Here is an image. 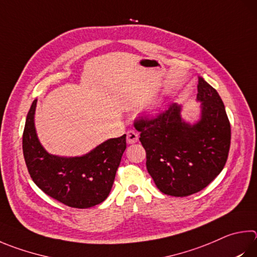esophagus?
Instances as JSON below:
<instances>
[{
    "instance_id": "34e87169",
    "label": "esophagus",
    "mask_w": 257,
    "mask_h": 257,
    "mask_svg": "<svg viewBox=\"0 0 257 257\" xmlns=\"http://www.w3.org/2000/svg\"><path fill=\"white\" fill-rule=\"evenodd\" d=\"M138 134L135 132V130H129L127 133V143L128 144H135L138 142Z\"/></svg>"
}]
</instances>
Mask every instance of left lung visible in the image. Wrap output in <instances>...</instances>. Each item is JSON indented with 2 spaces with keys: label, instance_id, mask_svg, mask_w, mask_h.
Wrapping results in <instances>:
<instances>
[{
  "label": "left lung",
  "instance_id": "left-lung-1",
  "mask_svg": "<svg viewBox=\"0 0 257 257\" xmlns=\"http://www.w3.org/2000/svg\"><path fill=\"white\" fill-rule=\"evenodd\" d=\"M201 119L190 124L181 105L172 103L154 118L135 120L146 151L148 173L161 192L188 197L208 186L225 166L230 147V123L218 92L199 77Z\"/></svg>",
  "mask_w": 257,
  "mask_h": 257
}]
</instances>
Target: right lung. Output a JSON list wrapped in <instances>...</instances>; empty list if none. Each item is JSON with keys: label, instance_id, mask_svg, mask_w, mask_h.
Segmentation results:
<instances>
[{"label": "right lung", "instance_id": "1", "mask_svg": "<svg viewBox=\"0 0 257 257\" xmlns=\"http://www.w3.org/2000/svg\"><path fill=\"white\" fill-rule=\"evenodd\" d=\"M37 100L28 112L22 149L28 172L38 188L65 206L86 209L108 197L121 157L125 135L109 139L80 157H59L45 151L37 137L35 111Z\"/></svg>", "mask_w": 257, "mask_h": 257}]
</instances>
